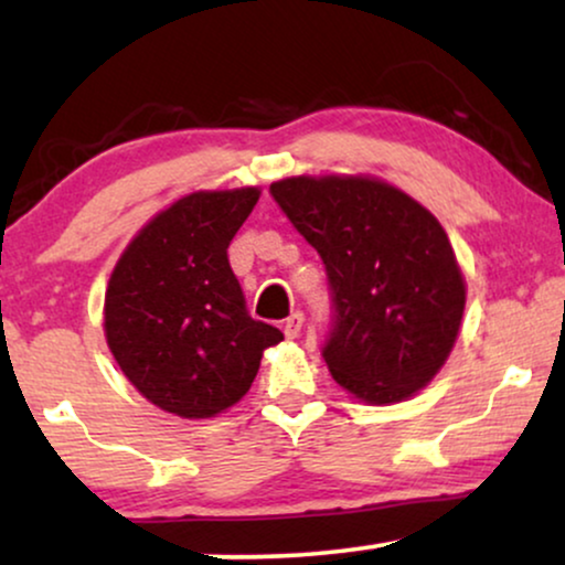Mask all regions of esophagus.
Instances as JSON below:
<instances>
[{
  "label": "esophagus",
  "instance_id": "esophagus-1",
  "mask_svg": "<svg viewBox=\"0 0 565 565\" xmlns=\"http://www.w3.org/2000/svg\"><path fill=\"white\" fill-rule=\"evenodd\" d=\"M300 329H303V313H300V311L290 313L288 319H285V337L298 339L300 337Z\"/></svg>",
  "mask_w": 565,
  "mask_h": 565
}]
</instances>
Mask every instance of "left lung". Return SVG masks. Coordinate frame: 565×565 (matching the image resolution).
Here are the masks:
<instances>
[{
  "instance_id": "left-lung-1",
  "label": "left lung",
  "mask_w": 565,
  "mask_h": 565,
  "mask_svg": "<svg viewBox=\"0 0 565 565\" xmlns=\"http://www.w3.org/2000/svg\"><path fill=\"white\" fill-rule=\"evenodd\" d=\"M269 192L327 267L331 377L375 406L429 385L466 311V280L435 215L367 174L288 177Z\"/></svg>"
}]
</instances>
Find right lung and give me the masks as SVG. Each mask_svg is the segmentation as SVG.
<instances>
[{
  "mask_svg": "<svg viewBox=\"0 0 565 565\" xmlns=\"http://www.w3.org/2000/svg\"><path fill=\"white\" fill-rule=\"evenodd\" d=\"M259 188L190 192L120 254L105 292V339L122 375L161 412L211 419L244 398L282 331L254 321L228 244Z\"/></svg>",
  "mask_w": 565,
  "mask_h": 565,
  "instance_id": "right-lung-1",
  "label": "right lung"
}]
</instances>
